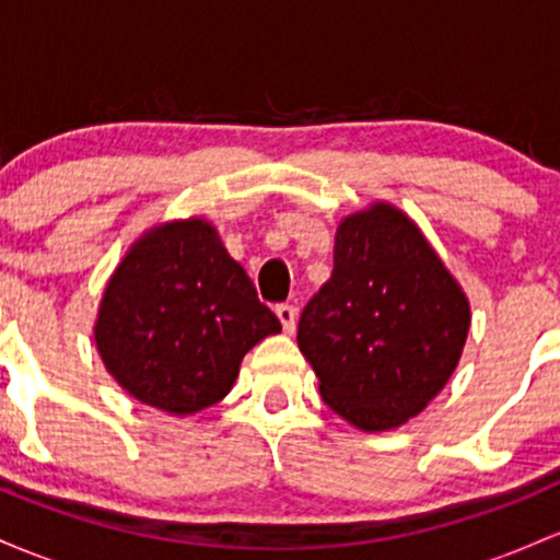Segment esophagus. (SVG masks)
Here are the masks:
<instances>
[{
	"label": "esophagus",
	"mask_w": 560,
	"mask_h": 560,
	"mask_svg": "<svg viewBox=\"0 0 560 560\" xmlns=\"http://www.w3.org/2000/svg\"><path fill=\"white\" fill-rule=\"evenodd\" d=\"M275 312H278L282 330H285V332L296 330V317H299L296 306H293V304H278V306H275Z\"/></svg>",
	"instance_id": "1"
}]
</instances>
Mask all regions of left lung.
Listing matches in <instances>:
<instances>
[{
  "mask_svg": "<svg viewBox=\"0 0 560 560\" xmlns=\"http://www.w3.org/2000/svg\"><path fill=\"white\" fill-rule=\"evenodd\" d=\"M470 325L466 293L405 213L343 219L330 280L299 317V349L332 412L362 431L397 429L450 381Z\"/></svg>",
  "mask_w": 560,
  "mask_h": 560,
  "instance_id": "left-lung-1",
  "label": "left lung"
}]
</instances>
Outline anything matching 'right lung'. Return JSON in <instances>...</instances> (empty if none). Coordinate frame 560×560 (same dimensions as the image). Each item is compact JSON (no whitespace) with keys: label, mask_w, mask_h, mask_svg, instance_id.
<instances>
[{"label":"right lung","mask_w":560,"mask_h":560,"mask_svg":"<svg viewBox=\"0 0 560 560\" xmlns=\"http://www.w3.org/2000/svg\"><path fill=\"white\" fill-rule=\"evenodd\" d=\"M280 319L203 219L155 228L105 288L94 341L108 373L163 412L217 405Z\"/></svg>","instance_id":"add662e5"}]
</instances>
